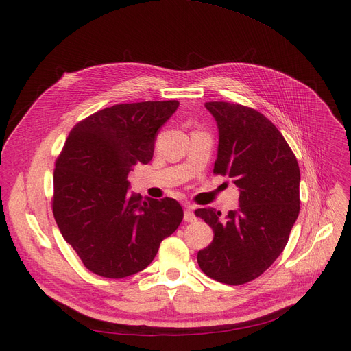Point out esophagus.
I'll return each instance as SVG.
<instances>
[{"instance_id":"34e87169","label":"esophagus","mask_w":351,"mask_h":351,"mask_svg":"<svg viewBox=\"0 0 351 351\" xmlns=\"http://www.w3.org/2000/svg\"><path fill=\"white\" fill-rule=\"evenodd\" d=\"M183 219H185V222H195L196 220V215L192 206H186L185 209V215H183Z\"/></svg>"}]
</instances>
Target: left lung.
<instances>
[{"mask_svg":"<svg viewBox=\"0 0 351 351\" xmlns=\"http://www.w3.org/2000/svg\"><path fill=\"white\" fill-rule=\"evenodd\" d=\"M219 131L215 173L239 188V208L226 217L213 208L197 209L212 228V243L197 252L209 278L226 285L247 283L283 252L300 210V169L283 135L257 110L230 102H206Z\"/></svg>","mask_w":351,"mask_h":351,"instance_id":"left-lung-1","label":"left lung"}]
</instances>
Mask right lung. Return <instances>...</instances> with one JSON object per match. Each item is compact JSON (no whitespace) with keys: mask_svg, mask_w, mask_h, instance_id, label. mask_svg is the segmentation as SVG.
I'll use <instances>...</instances> for the list:
<instances>
[{"mask_svg":"<svg viewBox=\"0 0 351 351\" xmlns=\"http://www.w3.org/2000/svg\"><path fill=\"white\" fill-rule=\"evenodd\" d=\"M178 101L121 104L98 110L69 132L55 162L52 212L65 241L92 273L135 274L183 219L179 202L129 193L136 163L154 156L159 129Z\"/></svg>","mask_w":351,"mask_h":351,"instance_id":"right-lung-1","label":"right lung"}]
</instances>
